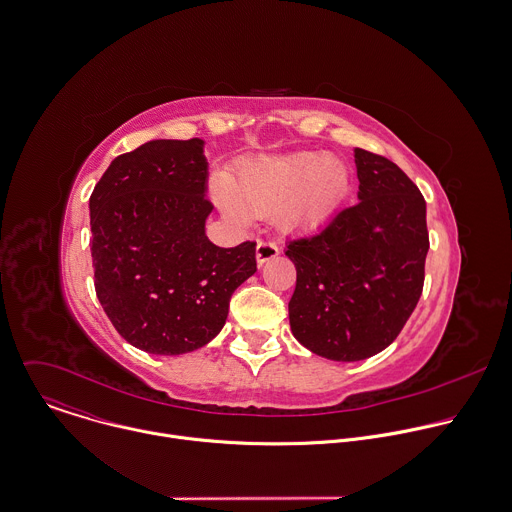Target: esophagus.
<instances>
[{
  "instance_id": "1",
  "label": "esophagus",
  "mask_w": 512,
  "mask_h": 512,
  "mask_svg": "<svg viewBox=\"0 0 512 512\" xmlns=\"http://www.w3.org/2000/svg\"><path fill=\"white\" fill-rule=\"evenodd\" d=\"M277 255H279V247H277L275 243H271V241H259V243H257L255 257H257V263H259V265L267 263L269 259H273V257H277Z\"/></svg>"
}]
</instances>
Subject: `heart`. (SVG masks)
Instances as JSON below:
<instances>
[{"label": "heart", "mask_w": 512, "mask_h": 512, "mask_svg": "<svg viewBox=\"0 0 512 512\" xmlns=\"http://www.w3.org/2000/svg\"><path fill=\"white\" fill-rule=\"evenodd\" d=\"M347 187L349 171L341 159L297 151L249 163L241 169L233 189L219 181L215 201L227 217L239 223L283 204L281 225L297 229L325 219L339 205Z\"/></svg>", "instance_id": "1"}]
</instances>
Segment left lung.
<instances>
[{"label": "left lung", "mask_w": 512, "mask_h": 512, "mask_svg": "<svg viewBox=\"0 0 512 512\" xmlns=\"http://www.w3.org/2000/svg\"><path fill=\"white\" fill-rule=\"evenodd\" d=\"M355 165L359 203L285 249L297 269L293 337L341 363L373 357L397 339L419 303L429 251L419 187L371 151L357 147Z\"/></svg>", "instance_id": "1"}]
</instances>
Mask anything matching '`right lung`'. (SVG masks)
I'll list each match as a JSON object with an SVG mask.
<instances>
[{"label": "right lung", "mask_w": 512, "mask_h": 512, "mask_svg": "<svg viewBox=\"0 0 512 512\" xmlns=\"http://www.w3.org/2000/svg\"><path fill=\"white\" fill-rule=\"evenodd\" d=\"M199 137L153 139L111 161L89 197L97 299L133 347L191 353L219 335L233 291L257 271L255 243L205 235L209 163Z\"/></svg>", "instance_id": "obj_1"}]
</instances>
